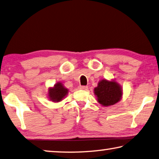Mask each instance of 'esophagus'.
<instances>
[{
	"instance_id": "obj_1",
	"label": "esophagus",
	"mask_w": 159,
	"mask_h": 159,
	"mask_svg": "<svg viewBox=\"0 0 159 159\" xmlns=\"http://www.w3.org/2000/svg\"><path fill=\"white\" fill-rule=\"evenodd\" d=\"M79 88L80 89H83V90H86V89H88V86H85V85H80Z\"/></svg>"
}]
</instances>
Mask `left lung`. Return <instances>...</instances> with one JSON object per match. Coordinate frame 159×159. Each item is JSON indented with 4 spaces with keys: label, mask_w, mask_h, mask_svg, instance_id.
<instances>
[{
    "label": "left lung",
    "mask_w": 159,
    "mask_h": 159,
    "mask_svg": "<svg viewBox=\"0 0 159 159\" xmlns=\"http://www.w3.org/2000/svg\"><path fill=\"white\" fill-rule=\"evenodd\" d=\"M94 93L101 105L109 106L120 102L123 92L121 85L115 80L103 79L98 83L97 87L94 89Z\"/></svg>",
    "instance_id": "left-lung-1"
}]
</instances>
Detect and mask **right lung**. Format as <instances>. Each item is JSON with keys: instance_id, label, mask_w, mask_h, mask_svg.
Returning a JSON list of instances; mask_svg holds the SVG:
<instances>
[{"instance_id": "add662e5", "label": "right lung", "mask_w": 159, "mask_h": 159, "mask_svg": "<svg viewBox=\"0 0 159 159\" xmlns=\"http://www.w3.org/2000/svg\"><path fill=\"white\" fill-rule=\"evenodd\" d=\"M69 89L66 88L62 83L57 82L53 87L49 88L48 92V97L53 102H59L64 99L68 94Z\"/></svg>"}]
</instances>
